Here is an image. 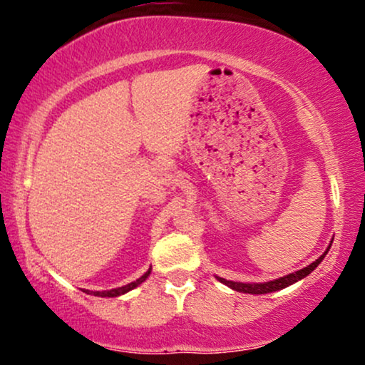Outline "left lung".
I'll use <instances>...</instances> for the list:
<instances>
[{
	"mask_svg": "<svg viewBox=\"0 0 365 365\" xmlns=\"http://www.w3.org/2000/svg\"><path fill=\"white\" fill-rule=\"evenodd\" d=\"M332 246V241L329 244L326 251L319 259L316 261L309 264L307 267L304 269H299L296 272H291L287 274V276L284 277H279V279H274V281H269V282H236V281H227V279L224 277H217L219 282L226 284L227 287H231L232 291H237V292H244V294H269V292H276V291H282V289H286L289 286H292V284H296L297 281H301V279L307 277L309 274H311L314 269H316L319 264L322 262V259L326 257V254L329 252V249Z\"/></svg>",
	"mask_w": 365,
	"mask_h": 365,
	"instance_id": "8db88e82",
	"label": "left lung"
}]
</instances>
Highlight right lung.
I'll use <instances>...</instances> for the list:
<instances>
[{
	"label": "right lung",
	"instance_id": "add662e5",
	"mask_svg": "<svg viewBox=\"0 0 365 365\" xmlns=\"http://www.w3.org/2000/svg\"><path fill=\"white\" fill-rule=\"evenodd\" d=\"M149 274H151V267H149L148 271L144 272L141 277L136 279V281H134V282L126 284V286L116 287V289H109V291H86V294H91V296H96V297H118V296H123V294L133 291V289H136L139 284H143L144 281H146Z\"/></svg>",
	"mask_w": 365,
	"mask_h": 365
}]
</instances>
